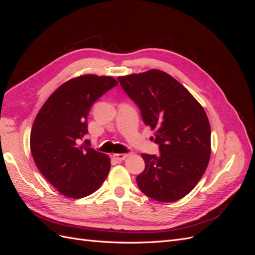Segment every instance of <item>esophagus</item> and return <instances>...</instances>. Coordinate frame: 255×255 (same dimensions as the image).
<instances>
[{
    "instance_id": "34e87169",
    "label": "esophagus",
    "mask_w": 255,
    "mask_h": 255,
    "mask_svg": "<svg viewBox=\"0 0 255 255\" xmlns=\"http://www.w3.org/2000/svg\"><path fill=\"white\" fill-rule=\"evenodd\" d=\"M128 156V154H127V153H125V154L117 153V154H114V155H113L114 159L118 160V161H121V160H123V159H126Z\"/></svg>"
}]
</instances>
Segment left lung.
<instances>
[{"label": "left lung", "mask_w": 255, "mask_h": 255, "mask_svg": "<svg viewBox=\"0 0 255 255\" xmlns=\"http://www.w3.org/2000/svg\"><path fill=\"white\" fill-rule=\"evenodd\" d=\"M122 89L139 107L145 126L155 129L159 155L142 153L139 189L160 202H174L194 189L211 157V127L197 100L168 73L152 69L119 76Z\"/></svg>", "instance_id": "left-lung-1"}]
</instances>
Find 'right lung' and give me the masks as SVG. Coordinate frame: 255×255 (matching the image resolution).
Wrapping results in <instances>:
<instances>
[{
	"mask_svg": "<svg viewBox=\"0 0 255 255\" xmlns=\"http://www.w3.org/2000/svg\"><path fill=\"white\" fill-rule=\"evenodd\" d=\"M118 82L86 74L59 86L36 116L30 152L41 174L61 195L80 199L95 192L109 175L110 157L80 143L88 133L87 116L97 100Z\"/></svg>",
	"mask_w": 255,
	"mask_h": 255,
	"instance_id": "1",
	"label": "right lung"
}]
</instances>
